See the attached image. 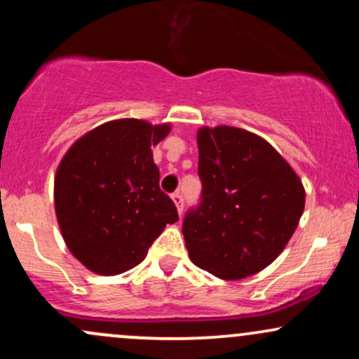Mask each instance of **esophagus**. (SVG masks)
Returning a JSON list of instances; mask_svg holds the SVG:
<instances>
[{
	"label": "esophagus",
	"mask_w": 359,
	"mask_h": 359,
	"mask_svg": "<svg viewBox=\"0 0 359 359\" xmlns=\"http://www.w3.org/2000/svg\"><path fill=\"white\" fill-rule=\"evenodd\" d=\"M172 201H174V204H175V208H177V212L182 214V209H184L182 194H180V192H174V194H172Z\"/></svg>",
	"instance_id": "obj_1"
}]
</instances>
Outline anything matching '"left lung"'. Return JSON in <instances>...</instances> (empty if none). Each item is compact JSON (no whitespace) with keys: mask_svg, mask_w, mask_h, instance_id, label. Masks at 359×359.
<instances>
[{"mask_svg":"<svg viewBox=\"0 0 359 359\" xmlns=\"http://www.w3.org/2000/svg\"><path fill=\"white\" fill-rule=\"evenodd\" d=\"M203 201L182 233L194 265L241 280L275 262L297 229L306 189L265 138L234 126L197 130Z\"/></svg>","mask_w":359,"mask_h":359,"instance_id":"obj_1","label":"left lung"}]
</instances>
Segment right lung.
Segmentation results:
<instances>
[{
  "label": "right lung",
  "instance_id": "right-lung-1",
  "mask_svg": "<svg viewBox=\"0 0 359 359\" xmlns=\"http://www.w3.org/2000/svg\"><path fill=\"white\" fill-rule=\"evenodd\" d=\"M170 130V123L113 119L62 156L53 180L57 222L69 251L93 273L137 266L165 226L179 221L151 154Z\"/></svg>",
  "mask_w": 359,
  "mask_h": 359
}]
</instances>
